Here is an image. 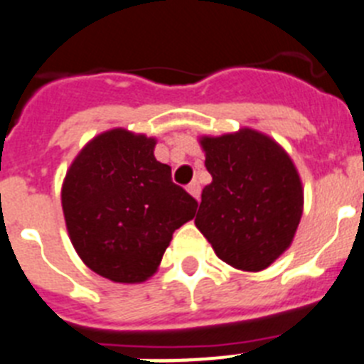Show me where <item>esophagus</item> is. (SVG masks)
<instances>
[{"mask_svg": "<svg viewBox=\"0 0 364 364\" xmlns=\"http://www.w3.org/2000/svg\"><path fill=\"white\" fill-rule=\"evenodd\" d=\"M186 190H188V192H190V196H194V198L199 201V196H201V186H199L198 181L190 183V185L186 186Z\"/></svg>", "mask_w": 364, "mask_h": 364, "instance_id": "1", "label": "esophagus"}]
</instances>
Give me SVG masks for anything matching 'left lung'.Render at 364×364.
<instances>
[{
    "mask_svg": "<svg viewBox=\"0 0 364 364\" xmlns=\"http://www.w3.org/2000/svg\"><path fill=\"white\" fill-rule=\"evenodd\" d=\"M212 183L203 188L196 227L221 261L259 272L292 245L303 215V185L283 146L252 129L203 136Z\"/></svg>",
    "mask_w": 364,
    "mask_h": 364,
    "instance_id": "left-lung-1",
    "label": "left lung"
}]
</instances>
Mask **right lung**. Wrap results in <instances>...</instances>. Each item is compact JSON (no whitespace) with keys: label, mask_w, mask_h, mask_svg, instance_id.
<instances>
[{"label":"right lung","mask_w":364,"mask_h":364,"mask_svg":"<svg viewBox=\"0 0 364 364\" xmlns=\"http://www.w3.org/2000/svg\"><path fill=\"white\" fill-rule=\"evenodd\" d=\"M156 139L125 129L100 134L72 161L63 188L65 223L77 255L114 283H143L198 201L154 158Z\"/></svg>","instance_id":"add662e5"}]
</instances>
